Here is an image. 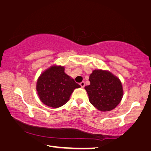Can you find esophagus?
Instances as JSON below:
<instances>
[{
    "label": "esophagus",
    "instance_id": "obj_1",
    "mask_svg": "<svg viewBox=\"0 0 151 151\" xmlns=\"http://www.w3.org/2000/svg\"><path fill=\"white\" fill-rule=\"evenodd\" d=\"M80 86H81V88H83L84 87H85V82H84V81H82V82H81L80 83Z\"/></svg>",
    "mask_w": 151,
    "mask_h": 151
}]
</instances>
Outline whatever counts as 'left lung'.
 <instances>
[{"label": "left lung", "instance_id": "8db88e82", "mask_svg": "<svg viewBox=\"0 0 151 151\" xmlns=\"http://www.w3.org/2000/svg\"><path fill=\"white\" fill-rule=\"evenodd\" d=\"M90 85L85 87L91 104L101 111H110L123 96L121 81L107 70H95L89 76Z\"/></svg>", "mask_w": 151, "mask_h": 151}]
</instances>
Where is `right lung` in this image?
<instances>
[{
    "instance_id": "right-lung-1",
    "label": "right lung",
    "mask_w": 151,
    "mask_h": 151,
    "mask_svg": "<svg viewBox=\"0 0 151 151\" xmlns=\"http://www.w3.org/2000/svg\"><path fill=\"white\" fill-rule=\"evenodd\" d=\"M64 70L63 66L53 65L44 71L37 80V93L47 106L62 107L70 100L74 89L81 87Z\"/></svg>"
}]
</instances>
